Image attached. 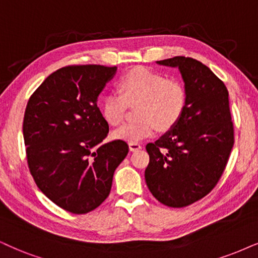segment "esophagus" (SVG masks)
I'll use <instances>...</instances> for the list:
<instances>
[{
  "label": "esophagus",
  "mask_w": 258,
  "mask_h": 258,
  "mask_svg": "<svg viewBox=\"0 0 258 258\" xmlns=\"http://www.w3.org/2000/svg\"><path fill=\"white\" fill-rule=\"evenodd\" d=\"M128 146H130V150H131V151H138V150L142 149V145H140L139 143H135V142L130 143Z\"/></svg>",
  "instance_id": "esophagus-1"
}]
</instances>
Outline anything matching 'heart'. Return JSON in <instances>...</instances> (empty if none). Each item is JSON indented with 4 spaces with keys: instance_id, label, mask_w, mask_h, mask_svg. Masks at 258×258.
Returning a JSON list of instances; mask_svg holds the SVG:
<instances>
[{
    "instance_id": "obj_1",
    "label": "heart",
    "mask_w": 258,
    "mask_h": 258,
    "mask_svg": "<svg viewBox=\"0 0 258 258\" xmlns=\"http://www.w3.org/2000/svg\"><path fill=\"white\" fill-rule=\"evenodd\" d=\"M119 91L102 97L101 113L110 125L125 119L128 106H136V121L127 122L113 132L126 142H140L155 135L156 130L169 131L180 121L188 105V89L183 81L167 78L144 67L127 71L119 82Z\"/></svg>"
}]
</instances>
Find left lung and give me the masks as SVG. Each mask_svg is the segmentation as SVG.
<instances>
[{"label":"left lung","instance_id":"left-lung-1","mask_svg":"<svg viewBox=\"0 0 258 258\" xmlns=\"http://www.w3.org/2000/svg\"><path fill=\"white\" fill-rule=\"evenodd\" d=\"M157 63L180 69L188 105L176 126L146 145L145 181L161 204L181 208L210 194L226 168L234 143L229 91L210 68L193 58Z\"/></svg>","mask_w":258,"mask_h":258}]
</instances>
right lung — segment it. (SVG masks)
I'll return each mask as SVG.
<instances>
[{"label":"right lung","instance_id":"obj_1","mask_svg":"<svg viewBox=\"0 0 258 258\" xmlns=\"http://www.w3.org/2000/svg\"><path fill=\"white\" fill-rule=\"evenodd\" d=\"M116 67L68 65L29 97L22 131L28 169L52 202L74 214L106 200L115 169L128 153L121 139L103 143L109 126L97 97Z\"/></svg>","mask_w":258,"mask_h":258}]
</instances>
